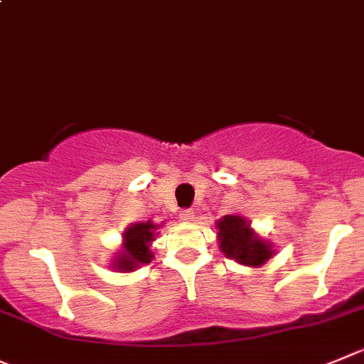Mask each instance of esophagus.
<instances>
[{"mask_svg":"<svg viewBox=\"0 0 364 364\" xmlns=\"http://www.w3.org/2000/svg\"><path fill=\"white\" fill-rule=\"evenodd\" d=\"M180 218L184 221H193L195 220V210L193 209H182L180 210Z\"/></svg>","mask_w":364,"mask_h":364,"instance_id":"obj_1","label":"esophagus"}]
</instances>
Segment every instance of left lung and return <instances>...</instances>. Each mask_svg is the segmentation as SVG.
I'll return each mask as SVG.
<instances>
[{"mask_svg": "<svg viewBox=\"0 0 364 364\" xmlns=\"http://www.w3.org/2000/svg\"><path fill=\"white\" fill-rule=\"evenodd\" d=\"M220 248L227 257L248 266H261L273 255L272 247L259 240L241 216H223L218 221Z\"/></svg>", "mask_w": 364, "mask_h": 364, "instance_id": "obj_1", "label": "left lung"}]
</instances>
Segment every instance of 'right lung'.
I'll use <instances>...</instances> for the list:
<instances>
[{"instance_id": "add662e5", "label": "right lung", "mask_w": 364, "mask_h": 364, "mask_svg": "<svg viewBox=\"0 0 364 364\" xmlns=\"http://www.w3.org/2000/svg\"><path fill=\"white\" fill-rule=\"evenodd\" d=\"M157 230V225L151 221L146 223H136L128 227L124 232V247L119 259L116 261V269L123 272H132L139 264H146L151 261L150 241H154V232Z\"/></svg>"}]
</instances>
